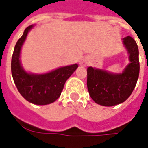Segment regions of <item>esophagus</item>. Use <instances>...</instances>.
Masks as SVG:
<instances>
[{
    "label": "esophagus",
    "instance_id": "34e87169",
    "mask_svg": "<svg viewBox=\"0 0 148 148\" xmlns=\"http://www.w3.org/2000/svg\"><path fill=\"white\" fill-rule=\"evenodd\" d=\"M89 63V58L88 57H83L82 59L79 60V65L87 66Z\"/></svg>",
    "mask_w": 148,
    "mask_h": 148
}]
</instances>
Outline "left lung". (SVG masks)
<instances>
[{"label": "left lung", "mask_w": 148, "mask_h": 148, "mask_svg": "<svg viewBox=\"0 0 148 148\" xmlns=\"http://www.w3.org/2000/svg\"><path fill=\"white\" fill-rule=\"evenodd\" d=\"M123 44L130 63L121 73L88 67L87 86L91 98L99 105L111 107L124 102L133 92L139 78V49L136 40L126 36Z\"/></svg>", "instance_id": "left-lung-1"}]
</instances>
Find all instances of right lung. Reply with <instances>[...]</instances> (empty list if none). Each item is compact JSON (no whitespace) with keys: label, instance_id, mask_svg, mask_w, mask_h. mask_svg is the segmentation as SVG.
Masks as SVG:
<instances>
[{"label":"right lung","instance_id":"1","mask_svg":"<svg viewBox=\"0 0 148 148\" xmlns=\"http://www.w3.org/2000/svg\"><path fill=\"white\" fill-rule=\"evenodd\" d=\"M34 25L27 27L16 42L11 61L12 76L19 92L26 100L36 105L55 102L63 91L66 80L78 68V64L61 67L44 74L29 73L23 69L20 60L22 45Z\"/></svg>","mask_w":148,"mask_h":148}]
</instances>
